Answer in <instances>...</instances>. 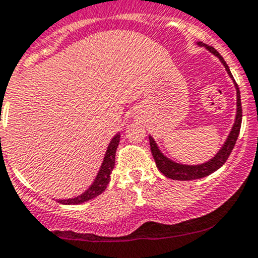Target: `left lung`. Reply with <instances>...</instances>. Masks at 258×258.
Returning a JSON list of instances; mask_svg holds the SVG:
<instances>
[{"instance_id":"left-lung-1","label":"left lung","mask_w":258,"mask_h":258,"mask_svg":"<svg viewBox=\"0 0 258 258\" xmlns=\"http://www.w3.org/2000/svg\"><path fill=\"white\" fill-rule=\"evenodd\" d=\"M199 46H204L207 50H209L210 53H213L215 57L219 58V60L222 62V64L224 66L225 71L229 75V77L232 78L233 83H234L235 91H237V114H235L234 124H233L232 129H230L229 134H228L227 139L223 143L222 148L218 151V153L213 157L209 161L204 162V163L200 164H183V163H177V162L172 161L171 158H168L167 156H164L162 153V151L159 149V147L157 146L156 141L153 139V137L149 136V146H151L152 156H153L154 161H156L157 168L163 173L166 177L172 178V180H178V181H187V180H196V178L205 177V176H209L210 173L215 172L217 170H219L223 164L225 163V161L229 157L230 152L234 148V144L237 142L238 136H239V131H241V124H242V105H241V92H239V88H238L237 83H235L234 78H233L232 73H230L229 67L225 63V60L223 59V57L215 50L213 46L207 45L203 41H198Z\"/></svg>"}]
</instances>
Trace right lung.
Wrapping results in <instances>:
<instances>
[{"mask_svg":"<svg viewBox=\"0 0 258 258\" xmlns=\"http://www.w3.org/2000/svg\"><path fill=\"white\" fill-rule=\"evenodd\" d=\"M119 142H120V133H116L114 136V138L110 141L106 152H105L104 161H102L101 166H100L99 172H97L94 182L91 183V186H88L87 190H85L81 195L75 196V198L58 199L57 200L58 203L64 205L82 204V203H86V201L96 198V196H99L100 194L104 192L107 183H109L110 181V173H111L112 170H114L115 153H116V148L117 146H119Z\"/></svg>","mask_w":258,"mask_h":258,"instance_id":"add662e5","label":"right lung"}]
</instances>
